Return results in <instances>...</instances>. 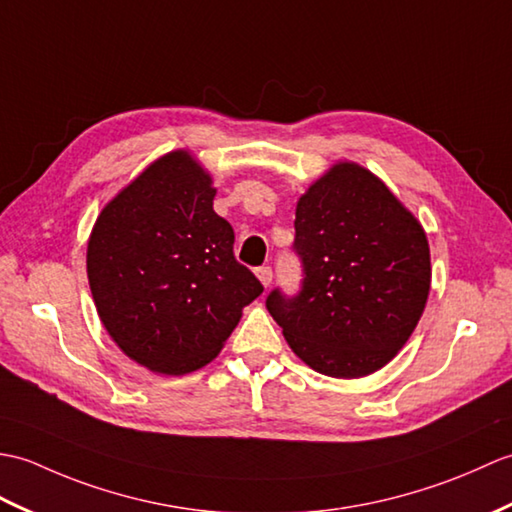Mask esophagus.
I'll use <instances>...</instances> for the list:
<instances>
[{"label": "esophagus", "mask_w": 512, "mask_h": 512, "mask_svg": "<svg viewBox=\"0 0 512 512\" xmlns=\"http://www.w3.org/2000/svg\"><path fill=\"white\" fill-rule=\"evenodd\" d=\"M256 276H258V280H260V282H263L265 287H269V285H271V280H274V271H271V267L263 265V267H258V269H256Z\"/></svg>", "instance_id": "1"}]
</instances>
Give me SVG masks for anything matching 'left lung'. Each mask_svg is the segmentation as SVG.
Wrapping results in <instances>:
<instances>
[{"mask_svg": "<svg viewBox=\"0 0 512 512\" xmlns=\"http://www.w3.org/2000/svg\"><path fill=\"white\" fill-rule=\"evenodd\" d=\"M300 291L267 309L317 372L357 379L394 359L423 315L431 267L423 227L366 168L337 164L295 208Z\"/></svg>", "mask_w": 512, "mask_h": 512, "instance_id": "1", "label": "left lung"}]
</instances>
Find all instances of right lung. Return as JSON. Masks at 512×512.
Returning <instances> with one entry per match:
<instances>
[{
  "mask_svg": "<svg viewBox=\"0 0 512 512\" xmlns=\"http://www.w3.org/2000/svg\"><path fill=\"white\" fill-rule=\"evenodd\" d=\"M210 184L188 153H168L100 212L89 236L102 324L131 359L162 374L210 363L263 293L234 258V230L212 210Z\"/></svg>",
  "mask_w": 512,
  "mask_h": 512,
  "instance_id": "add662e5",
  "label": "right lung"
}]
</instances>
